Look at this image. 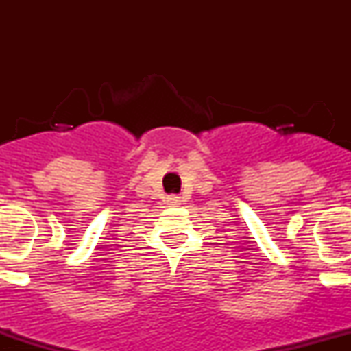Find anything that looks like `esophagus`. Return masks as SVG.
Returning a JSON list of instances; mask_svg holds the SVG:
<instances>
[{
	"instance_id": "obj_1",
	"label": "esophagus",
	"mask_w": 351,
	"mask_h": 351,
	"mask_svg": "<svg viewBox=\"0 0 351 351\" xmlns=\"http://www.w3.org/2000/svg\"><path fill=\"white\" fill-rule=\"evenodd\" d=\"M180 201V196H170V198H168V204H170V206H178Z\"/></svg>"
}]
</instances>
